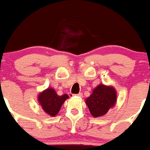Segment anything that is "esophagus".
I'll return each instance as SVG.
<instances>
[{"instance_id": "esophagus-1", "label": "esophagus", "mask_w": 150, "mask_h": 150, "mask_svg": "<svg viewBox=\"0 0 150 150\" xmlns=\"http://www.w3.org/2000/svg\"><path fill=\"white\" fill-rule=\"evenodd\" d=\"M75 96H79V97H82V93H79V94H76V95H75Z\"/></svg>"}]
</instances>
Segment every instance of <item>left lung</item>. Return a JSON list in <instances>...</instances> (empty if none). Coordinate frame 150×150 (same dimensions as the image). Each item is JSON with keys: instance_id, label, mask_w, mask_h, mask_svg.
Returning <instances> with one entry per match:
<instances>
[{"instance_id": "8db88e82", "label": "left lung", "mask_w": 150, "mask_h": 150, "mask_svg": "<svg viewBox=\"0 0 150 150\" xmlns=\"http://www.w3.org/2000/svg\"><path fill=\"white\" fill-rule=\"evenodd\" d=\"M117 102L116 90L112 86L103 84L98 85L92 94L86 99L85 103L94 117L103 116Z\"/></svg>"}]
</instances>
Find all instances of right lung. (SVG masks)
<instances>
[{
    "label": "right lung",
    "instance_id": "1",
    "mask_svg": "<svg viewBox=\"0 0 150 150\" xmlns=\"http://www.w3.org/2000/svg\"><path fill=\"white\" fill-rule=\"evenodd\" d=\"M68 98L69 96L67 94L58 96L55 90L51 87L40 93L38 96V103L43 110L52 117L57 115L63 103Z\"/></svg>",
    "mask_w": 150,
    "mask_h": 150
}]
</instances>
